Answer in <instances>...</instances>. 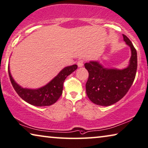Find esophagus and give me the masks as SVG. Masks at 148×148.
Returning a JSON list of instances; mask_svg holds the SVG:
<instances>
[{
    "mask_svg": "<svg viewBox=\"0 0 148 148\" xmlns=\"http://www.w3.org/2000/svg\"><path fill=\"white\" fill-rule=\"evenodd\" d=\"M77 64H78V66L79 68L82 67L83 65H84V60H79L78 61V62H77Z\"/></svg>",
    "mask_w": 148,
    "mask_h": 148,
    "instance_id": "34e87169",
    "label": "esophagus"
}]
</instances>
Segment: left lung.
Listing matches in <instances>:
<instances>
[{
    "instance_id": "left-lung-1",
    "label": "left lung",
    "mask_w": 148,
    "mask_h": 148,
    "mask_svg": "<svg viewBox=\"0 0 148 148\" xmlns=\"http://www.w3.org/2000/svg\"><path fill=\"white\" fill-rule=\"evenodd\" d=\"M123 40L131 49L129 64L123 69L105 68L98 61H90L84 66L89 77L86 84L87 96L99 106H108L120 100L134 82L138 66L137 52L130 39L123 34Z\"/></svg>"
}]
</instances>
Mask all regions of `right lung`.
<instances>
[{"instance_id": "right-lung-1", "label": "right lung", "mask_w": 148, "mask_h": 148, "mask_svg": "<svg viewBox=\"0 0 148 148\" xmlns=\"http://www.w3.org/2000/svg\"><path fill=\"white\" fill-rule=\"evenodd\" d=\"M74 64L64 68L51 81L42 87L36 89L23 88L16 82L11 75L9 65L8 74L13 88L18 96L30 104L35 106H48L54 103L62 94L63 83L68 76L77 69Z\"/></svg>"}]
</instances>
